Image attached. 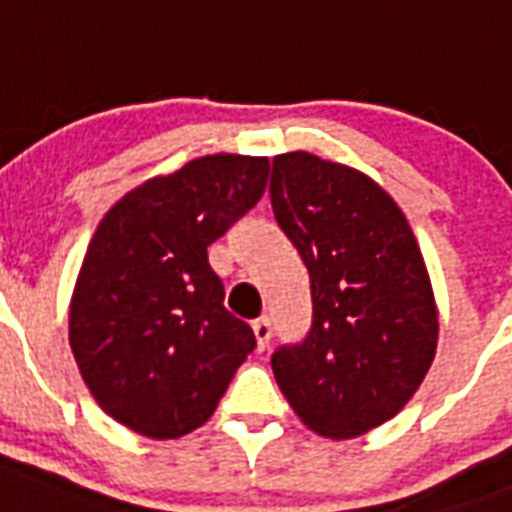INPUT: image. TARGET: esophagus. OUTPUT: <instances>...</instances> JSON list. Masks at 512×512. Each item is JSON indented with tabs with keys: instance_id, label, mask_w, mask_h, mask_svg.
Masks as SVG:
<instances>
[{
	"instance_id": "esophagus-1",
	"label": "esophagus",
	"mask_w": 512,
	"mask_h": 512,
	"mask_svg": "<svg viewBox=\"0 0 512 512\" xmlns=\"http://www.w3.org/2000/svg\"><path fill=\"white\" fill-rule=\"evenodd\" d=\"M252 332H255V340H257V350L263 353L268 348V342H271V321L265 319H255L252 321Z\"/></svg>"
}]
</instances>
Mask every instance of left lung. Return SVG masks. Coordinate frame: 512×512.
<instances>
[{"instance_id":"8db88e82","label":"left lung","mask_w":512,"mask_h":512,"mask_svg":"<svg viewBox=\"0 0 512 512\" xmlns=\"http://www.w3.org/2000/svg\"><path fill=\"white\" fill-rule=\"evenodd\" d=\"M271 201L313 297L303 345L273 353L276 382L313 433L364 436L409 404L436 358L420 244L380 183L308 151L273 156Z\"/></svg>"}]
</instances>
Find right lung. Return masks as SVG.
Masks as SVG:
<instances>
[{
	"mask_svg": "<svg viewBox=\"0 0 512 512\" xmlns=\"http://www.w3.org/2000/svg\"><path fill=\"white\" fill-rule=\"evenodd\" d=\"M265 156L209 154L124 193L95 228L68 342L108 417L167 441L201 428L255 348L207 247L260 201Z\"/></svg>",
	"mask_w": 512,
	"mask_h": 512,
	"instance_id": "add662e5",
	"label": "right lung"
}]
</instances>
